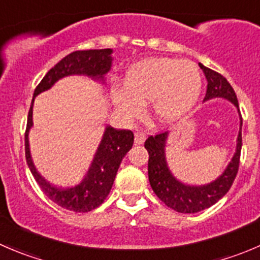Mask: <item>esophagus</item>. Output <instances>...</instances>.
I'll list each match as a JSON object with an SVG mask.
<instances>
[{
	"mask_svg": "<svg viewBox=\"0 0 260 260\" xmlns=\"http://www.w3.org/2000/svg\"><path fill=\"white\" fill-rule=\"evenodd\" d=\"M145 141H146V133L136 132V135H135V143H136V145H142Z\"/></svg>",
	"mask_w": 260,
	"mask_h": 260,
	"instance_id": "34e87169",
	"label": "esophagus"
}]
</instances>
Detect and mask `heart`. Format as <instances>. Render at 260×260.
I'll use <instances>...</instances> for the list:
<instances>
[{
	"label": "heart",
	"mask_w": 260,
	"mask_h": 260,
	"mask_svg": "<svg viewBox=\"0 0 260 260\" xmlns=\"http://www.w3.org/2000/svg\"><path fill=\"white\" fill-rule=\"evenodd\" d=\"M201 77L188 60L153 57L133 65L125 74L124 88L112 90L115 108L127 119L141 113L142 104L152 102L162 119H176L198 99Z\"/></svg>",
	"instance_id": "1"
}]
</instances>
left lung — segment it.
Returning <instances> with one entry per match:
<instances>
[{
	"label": "left lung",
	"instance_id": "1",
	"mask_svg": "<svg viewBox=\"0 0 260 260\" xmlns=\"http://www.w3.org/2000/svg\"><path fill=\"white\" fill-rule=\"evenodd\" d=\"M200 68L204 70L206 79H208V89H206V95L204 101L222 96V98L229 99L232 103L237 106V108H239L237 94L229 81L226 80V78L222 77L220 73L215 72V70L204 67L203 64H200ZM242 124L243 119L240 122L237 152H235L232 162L219 179L204 186L183 185L172 176L167 167L166 159H165V143H166L167 132L149 136L145 142V147L148 151L149 157L148 179L152 190L154 191L157 198L169 208L179 212H185V214L201 211L217 203L230 190L235 177H237L238 170H239L240 152H242L243 145Z\"/></svg>",
	"mask_w": 260,
	"mask_h": 260
}]
</instances>
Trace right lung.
Listing matches in <instances>:
<instances>
[{
	"label": "right lung",
	"instance_id": "1",
	"mask_svg": "<svg viewBox=\"0 0 260 260\" xmlns=\"http://www.w3.org/2000/svg\"><path fill=\"white\" fill-rule=\"evenodd\" d=\"M111 49L78 50L67 55L54 68L49 70L34 91V99L41 91L51 88L57 80L73 74H84L88 77L102 79L109 72L112 62ZM32 103L28 111L27 124L25 132V156L31 174L35 177L43 192L51 201L67 210L75 212H88L104 203L113 185L118 167L123 157L132 148L135 136L129 129L106 128L103 140L98 147L95 157L84 180L73 187H56L50 185L36 171L28 148V131L32 125Z\"/></svg>",
	"mask_w": 260,
	"mask_h": 260
}]
</instances>
